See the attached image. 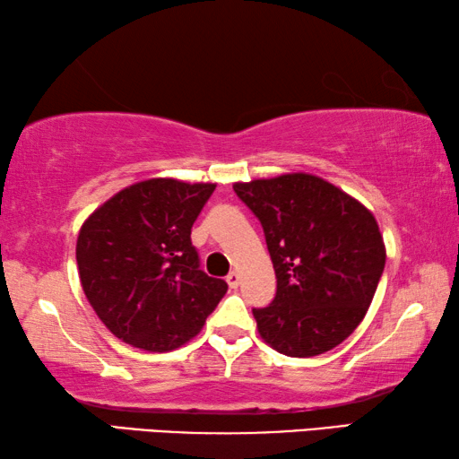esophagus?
<instances>
[{"label":"esophagus","mask_w":459,"mask_h":459,"mask_svg":"<svg viewBox=\"0 0 459 459\" xmlns=\"http://www.w3.org/2000/svg\"><path fill=\"white\" fill-rule=\"evenodd\" d=\"M225 280H228L230 288H238L239 286V274H238V272H230L228 278H225Z\"/></svg>","instance_id":"esophagus-1"}]
</instances>
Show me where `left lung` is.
Wrapping results in <instances>:
<instances>
[{
	"label": "left lung",
	"mask_w": 459,
	"mask_h": 459,
	"mask_svg": "<svg viewBox=\"0 0 459 459\" xmlns=\"http://www.w3.org/2000/svg\"><path fill=\"white\" fill-rule=\"evenodd\" d=\"M258 217L276 272V296L254 308L264 341L288 357H316L365 318L385 268L375 215L308 173L234 183Z\"/></svg>",
	"instance_id": "1"
}]
</instances>
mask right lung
Returning <instances> with one entry per match:
<instances>
[{
    "label": "right lung",
    "mask_w": 459,
    "mask_h": 459,
    "mask_svg": "<svg viewBox=\"0 0 459 459\" xmlns=\"http://www.w3.org/2000/svg\"><path fill=\"white\" fill-rule=\"evenodd\" d=\"M215 183L147 179L82 223L80 284L108 331L151 352L179 349L205 325L228 284L199 268L191 228Z\"/></svg>",
    "instance_id": "obj_1"
}]
</instances>
